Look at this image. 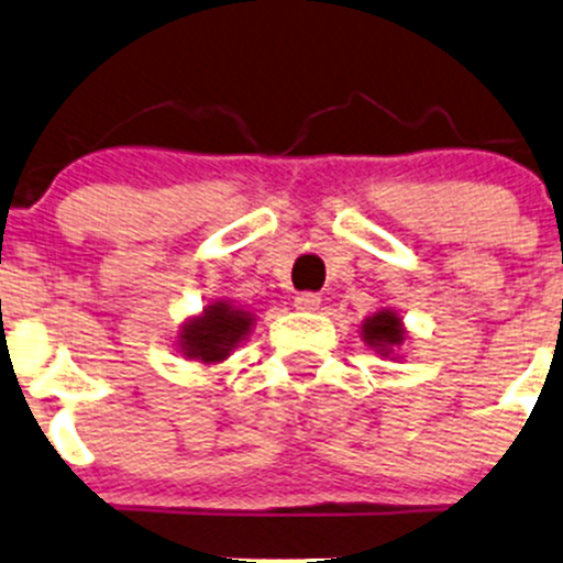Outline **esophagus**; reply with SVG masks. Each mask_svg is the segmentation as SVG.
<instances>
[{
  "label": "esophagus",
  "mask_w": 563,
  "mask_h": 563,
  "mask_svg": "<svg viewBox=\"0 0 563 563\" xmlns=\"http://www.w3.org/2000/svg\"><path fill=\"white\" fill-rule=\"evenodd\" d=\"M318 305H321V297H318V294H313V291H302V294H297V297H294V308H297V310H316Z\"/></svg>",
  "instance_id": "34e87169"
}]
</instances>
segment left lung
Instances as JSON below:
<instances>
[{"label":"left lung","mask_w":563,"mask_h":563,"mask_svg":"<svg viewBox=\"0 0 563 563\" xmlns=\"http://www.w3.org/2000/svg\"><path fill=\"white\" fill-rule=\"evenodd\" d=\"M362 338L378 354L389 356L406 340V329H402V321L397 318L395 310H378L362 323Z\"/></svg>","instance_id":"left-lung-1"}]
</instances>
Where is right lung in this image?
<instances>
[{
    "mask_svg": "<svg viewBox=\"0 0 563 563\" xmlns=\"http://www.w3.org/2000/svg\"><path fill=\"white\" fill-rule=\"evenodd\" d=\"M253 327V316L247 310L231 308L229 302H214L203 308L198 318L185 321L179 332V349L187 360H198L203 365L223 362Z\"/></svg>",
    "mask_w": 563,
    "mask_h": 563,
    "instance_id": "add662e5",
    "label": "right lung"
}]
</instances>
